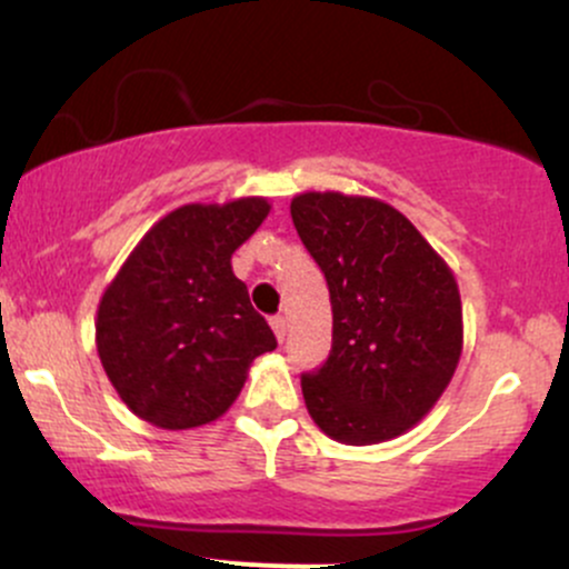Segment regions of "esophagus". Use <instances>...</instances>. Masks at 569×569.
Returning <instances> with one entry per match:
<instances>
[{
	"label": "esophagus",
	"mask_w": 569,
	"mask_h": 569,
	"mask_svg": "<svg viewBox=\"0 0 569 569\" xmlns=\"http://www.w3.org/2000/svg\"><path fill=\"white\" fill-rule=\"evenodd\" d=\"M270 326H272V331H276L278 342H283V339H286V318L283 316H272Z\"/></svg>",
	"instance_id": "esophagus-1"
}]
</instances>
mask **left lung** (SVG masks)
I'll list each match as a JSON object with an SVG mask.
<instances>
[{
  "label": "left lung",
  "mask_w": 569,
  "mask_h": 569,
  "mask_svg": "<svg viewBox=\"0 0 569 569\" xmlns=\"http://www.w3.org/2000/svg\"><path fill=\"white\" fill-rule=\"evenodd\" d=\"M291 219L331 293L326 363L302 375L312 422L367 447L407 433L436 407L462 352L457 280L417 227L377 198L302 192Z\"/></svg>",
  "instance_id": "8db88e82"
}]
</instances>
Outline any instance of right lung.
Segmentation results:
<instances>
[{
	"mask_svg": "<svg viewBox=\"0 0 569 569\" xmlns=\"http://www.w3.org/2000/svg\"><path fill=\"white\" fill-rule=\"evenodd\" d=\"M267 213V198L176 208L107 286L96 348L136 417L166 430L208 426L240 396L253 358L278 348L232 272V253Z\"/></svg>",
	"mask_w": 569,
	"mask_h": 569,
	"instance_id": "right-lung-1",
	"label": "right lung"
}]
</instances>
